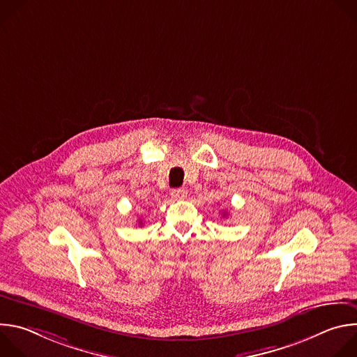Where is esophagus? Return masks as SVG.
<instances>
[{
  "instance_id": "obj_1",
  "label": "esophagus",
  "mask_w": 357,
  "mask_h": 357,
  "mask_svg": "<svg viewBox=\"0 0 357 357\" xmlns=\"http://www.w3.org/2000/svg\"><path fill=\"white\" fill-rule=\"evenodd\" d=\"M186 195H188V192H186L185 189H174V190L171 192V196H172V199H175V200H182V199L186 197Z\"/></svg>"
}]
</instances>
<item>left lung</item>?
I'll list each match as a JSON object with an SVG mask.
<instances>
[{"instance_id":"left-lung-1","label":"left lung","mask_w":357,"mask_h":357,"mask_svg":"<svg viewBox=\"0 0 357 357\" xmlns=\"http://www.w3.org/2000/svg\"><path fill=\"white\" fill-rule=\"evenodd\" d=\"M222 215H223V218H226V216H227V213H226V212H223Z\"/></svg>"}]
</instances>
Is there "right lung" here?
Wrapping results in <instances>:
<instances>
[{
	"label": "right lung",
	"instance_id": "1",
	"mask_svg": "<svg viewBox=\"0 0 357 357\" xmlns=\"http://www.w3.org/2000/svg\"><path fill=\"white\" fill-rule=\"evenodd\" d=\"M138 225H142V222H141V220H139V222H138Z\"/></svg>",
	"mask_w": 357,
	"mask_h": 357
}]
</instances>
